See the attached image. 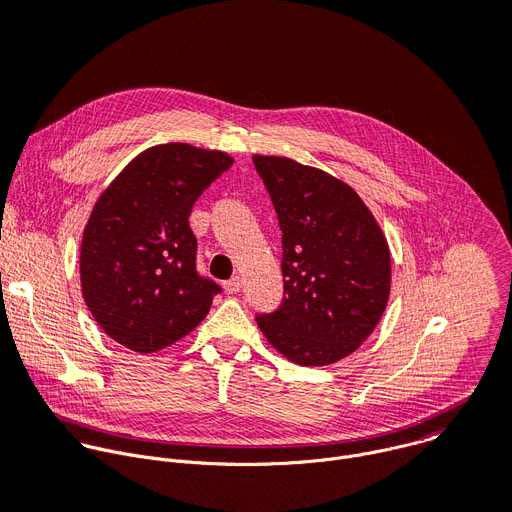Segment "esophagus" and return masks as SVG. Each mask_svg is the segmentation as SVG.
<instances>
[{
	"instance_id": "obj_1",
	"label": "esophagus",
	"mask_w": 512,
	"mask_h": 512,
	"mask_svg": "<svg viewBox=\"0 0 512 512\" xmlns=\"http://www.w3.org/2000/svg\"><path fill=\"white\" fill-rule=\"evenodd\" d=\"M241 285H243L241 277H239V275H235V277H231L229 281H225V291H227V294H239V291H241Z\"/></svg>"
}]
</instances>
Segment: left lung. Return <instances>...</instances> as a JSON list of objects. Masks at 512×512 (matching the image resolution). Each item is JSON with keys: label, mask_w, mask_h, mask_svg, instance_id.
<instances>
[{"label": "left lung", "mask_w": 512, "mask_h": 512, "mask_svg": "<svg viewBox=\"0 0 512 512\" xmlns=\"http://www.w3.org/2000/svg\"><path fill=\"white\" fill-rule=\"evenodd\" d=\"M253 164L283 233V302L255 320L291 362L324 367L367 340L387 308V239L342 180L279 156H253Z\"/></svg>", "instance_id": "8db88e82"}]
</instances>
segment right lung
Segmentation results:
<instances>
[{
    "label": "right lung",
    "instance_id": "add662e5",
    "mask_svg": "<svg viewBox=\"0 0 512 512\" xmlns=\"http://www.w3.org/2000/svg\"><path fill=\"white\" fill-rule=\"evenodd\" d=\"M233 158L188 143L141 152L97 200L81 245L83 298L109 338L156 352L192 332L221 285L196 271L188 216Z\"/></svg>",
    "mask_w": 512,
    "mask_h": 512
}]
</instances>
